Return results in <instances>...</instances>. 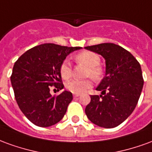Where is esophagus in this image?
I'll list each match as a JSON object with an SVG mask.
<instances>
[{"mask_svg": "<svg viewBox=\"0 0 152 152\" xmlns=\"http://www.w3.org/2000/svg\"><path fill=\"white\" fill-rule=\"evenodd\" d=\"M80 94H73V97L74 98H77V97H79Z\"/></svg>", "mask_w": 152, "mask_h": 152, "instance_id": "obj_1", "label": "esophagus"}]
</instances>
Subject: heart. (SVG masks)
<instances>
[{
	"label": "heart",
	"mask_w": 152,
	"mask_h": 152,
	"mask_svg": "<svg viewBox=\"0 0 152 152\" xmlns=\"http://www.w3.org/2000/svg\"><path fill=\"white\" fill-rule=\"evenodd\" d=\"M75 59L78 63L87 66L86 76H91L92 78L98 80L102 75V69L99 66L100 63V57L95 53L90 51H83L75 57ZM60 74L64 80H68L72 75V68L68 60H64L60 66ZM92 83L89 80H72L66 84V89L73 94H81L89 89Z\"/></svg>",
	"instance_id": "1"
}]
</instances>
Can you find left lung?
<instances>
[{"mask_svg":"<svg viewBox=\"0 0 152 152\" xmlns=\"http://www.w3.org/2000/svg\"><path fill=\"white\" fill-rule=\"evenodd\" d=\"M105 59V76L96 90L100 95H91L86 114L99 127L118 126L134 112L143 87L139 63L129 51L113 43L85 47Z\"/></svg>","mask_w":152,"mask_h":152,"instance_id":"8db88e82","label":"left lung"}]
</instances>
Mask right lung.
Listing matches in <instances>:
<instances>
[{"mask_svg": "<svg viewBox=\"0 0 152 152\" xmlns=\"http://www.w3.org/2000/svg\"><path fill=\"white\" fill-rule=\"evenodd\" d=\"M81 47L61 46L47 43L26 51L15 62L10 81L19 108L31 123L49 127L59 122L72 100V94L63 90L51 95L50 86L58 91L61 83L60 66L67 55Z\"/></svg>", "mask_w": 152, "mask_h": 152, "instance_id": "1", "label": "right lung"}]
</instances>
